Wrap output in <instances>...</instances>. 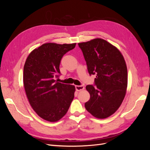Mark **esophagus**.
Listing matches in <instances>:
<instances>
[{"instance_id": "34e87169", "label": "esophagus", "mask_w": 150, "mask_h": 150, "mask_svg": "<svg viewBox=\"0 0 150 150\" xmlns=\"http://www.w3.org/2000/svg\"><path fill=\"white\" fill-rule=\"evenodd\" d=\"M75 88L77 91H80L81 90H83L84 89V87L83 86H76Z\"/></svg>"}]
</instances>
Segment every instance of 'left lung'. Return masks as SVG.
Wrapping results in <instances>:
<instances>
[{
    "mask_svg": "<svg viewBox=\"0 0 150 150\" xmlns=\"http://www.w3.org/2000/svg\"><path fill=\"white\" fill-rule=\"evenodd\" d=\"M89 75L96 74L94 86H86L90 99L85 108L93 116L104 119L115 113L125 96L128 72L124 57L116 47L102 39L79 43Z\"/></svg>",
    "mask_w": 150,
    "mask_h": 150,
    "instance_id": "8db88e82",
    "label": "left lung"
}]
</instances>
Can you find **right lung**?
Instances as JSON below:
<instances>
[{
  "instance_id": "add662e5",
  "label": "right lung",
  "mask_w": 150,
  "mask_h": 150,
  "mask_svg": "<svg viewBox=\"0 0 150 150\" xmlns=\"http://www.w3.org/2000/svg\"><path fill=\"white\" fill-rule=\"evenodd\" d=\"M74 44L46 43L32 51L24 67L23 81L27 97L34 111L42 119L55 122L68 111L74 97L75 87L58 83L59 65Z\"/></svg>"
}]
</instances>
